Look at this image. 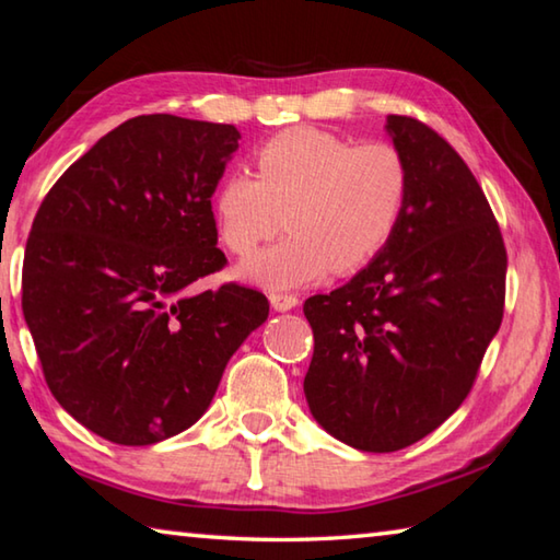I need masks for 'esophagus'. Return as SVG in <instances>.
Wrapping results in <instances>:
<instances>
[{
	"label": "esophagus",
	"instance_id": "obj_1",
	"mask_svg": "<svg viewBox=\"0 0 560 560\" xmlns=\"http://www.w3.org/2000/svg\"><path fill=\"white\" fill-rule=\"evenodd\" d=\"M269 303H271L273 311H281V314H283V311L296 308L299 306V299L293 296V293H271Z\"/></svg>",
	"mask_w": 560,
	"mask_h": 560
}]
</instances>
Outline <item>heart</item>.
<instances>
[{"mask_svg": "<svg viewBox=\"0 0 560 560\" xmlns=\"http://www.w3.org/2000/svg\"><path fill=\"white\" fill-rule=\"evenodd\" d=\"M259 177L226 173L212 212L226 249L249 257L281 230L289 236L236 273L271 291L316 283L330 269L355 271L381 254L410 200V165L390 143L358 145L318 128H293L257 150Z\"/></svg>", "mask_w": 560, "mask_h": 560, "instance_id": "b5f03b06", "label": "heart"}]
</instances>
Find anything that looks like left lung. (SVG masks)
<instances>
[{
  "label": "left lung",
  "mask_w": 560,
  "mask_h": 560,
  "mask_svg": "<svg viewBox=\"0 0 560 560\" xmlns=\"http://www.w3.org/2000/svg\"><path fill=\"white\" fill-rule=\"evenodd\" d=\"M410 200L385 249L346 287L303 303L314 358L308 410L336 440L397 452L469 395L504 316L506 249L485 192L447 140L387 116Z\"/></svg>",
  "instance_id": "8db88e82"
}]
</instances>
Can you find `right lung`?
I'll use <instances>...</instances> for the list:
<instances>
[{"instance_id": "obj_1", "label": "right lung", "mask_w": 560, "mask_h": 560, "mask_svg": "<svg viewBox=\"0 0 560 560\" xmlns=\"http://www.w3.org/2000/svg\"><path fill=\"white\" fill-rule=\"evenodd\" d=\"M224 122H120L44 197L24 252L22 311L56 400L98 438L145 447L207 412L230 358L269 316L224 283L212 195L240 148Z\"/></svg>"}]
</instances>
